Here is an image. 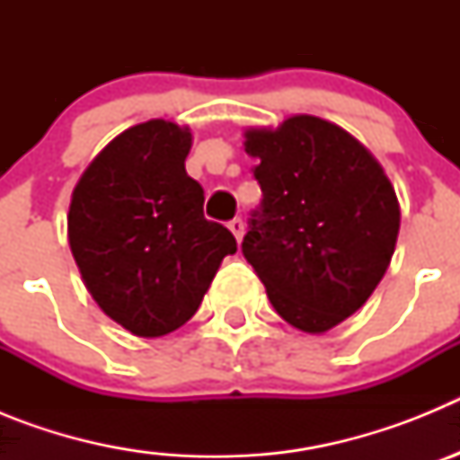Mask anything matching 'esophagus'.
Returning <instances> with one entry per match:
<instances>
[{"mask_svg": "<svg viewBox=\"0 0 460 460\" xmlns=\"http://www.w3.org/2000/svg\"><path fill=\"white\" fill-rule=\"evenodd\" d=\"M227 227H230V233L237 237V242L243 237V221H242V218H233V221H227Z\"/></svg>", "mask_w": 460, "mask_h": 460, "instance_id": "34e87169", "label": "esophagus"}]
</instances>
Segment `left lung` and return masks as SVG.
I'll return each mask as SVG.
<instances>
[{
    "label": "left lung",
    "instance_id": "1",
    "mask_svg": "<svg viewBox=\"0 0 460 460\" xmlns=\"http://www.w3.org/2000/svg\"><path fill=\"white\" fill-rule=\"evenodd\" d=\"M262 200L242 253L292 327L323 334L367 302L389 267L401 211L376 158L341 126L296 115L246 131Z\"/></svg>",
    "mask_w": 460,
    "mask_h": 460
}]
</instances>
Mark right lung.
<instances>
[{
  "label": "right lung",
  "instance_id": "1",
  "mask_svg": "<svg viewBox=\"0 0 460 460\" xmlns=\"http://www.w3.org/2000/svg\"><path fill=\"white\" fill-rule=\"evenodd\" d=\"M189 128L137 124L93 158L73 190L68 243L105 315L154 339L193 318L226 255V226L202 214L205 190L186 174Z\"/></svg>",
  "mask_w": 460,
  "mask_h": 460
}]
</instances>
